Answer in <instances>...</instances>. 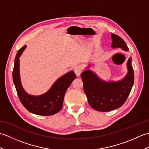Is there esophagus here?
<instances>
[{"instance_id": "34e87169", "label": "esophagus", "mask_w": 149, "mask_h": 149, "mask_svg": "<svg viewBox=\"0 0 149 149\" xmlns=\"http://www.w3.org/2000/svg\"><path fill=\"white\" fill-rule=\"evenodd\" d=\"M82 71H83V68L80 65H77L74 67V72L77 76H79L82 73Z\"/></svg>"}]
</instances>
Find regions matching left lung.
I'll return each mask as SVG.
<instances>
[{"label": "left lung", "instance_id": "obj_1", "mask_svg": "<svg viewBox=\"0 0 149 149\" xmlns=\"http://www.w3.org/2000/svg\"><path fill=\"white\" fill-rule=\"evenodd\" d=\"M111 47L121 48L125 51L129 49L123 40L115 34H111ZM130 57L127 62V74L118 81H106L98 76L87 66L81 76L83 88L90 106L98 111L106 112L121 107L127 100L134 84V70Z\"/></svg>", "mask_w": 149, "mask_h": 149}]
</instances>
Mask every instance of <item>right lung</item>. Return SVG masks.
I'll list each match as a JSON object with an SVG mask.
<instances>
[{
	"mask_svg": "<svg viewBox=\"0 0 149 149\" xmlns=\"http://www.w3.org/2000/svg\"><path fill=\"white\" fill-rule=\"evenodd\" d=\"M26 47L24 45L18 51L13 71V80L19 99L23 106L33 114L42 116L54 115L61 109L65 94L72 81L76 78V75L71 70L58 79L46 93L37 96L27 93L21 83L19 59Z\"/></svg>",
	"mask_w": 149,
	"mask_h": 149,
	"instance_id": "right-lung-1",
	"label": "right lung"
}]
</instances>
